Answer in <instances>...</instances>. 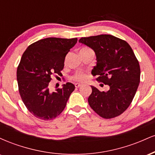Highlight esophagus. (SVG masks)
Segmentation results:
<instances>
[{
  "label": "esophagus",
  "mask_w": 155,
  "mask_h": 155,
  "mask_svg": "<svg viewBox=\"0 0 155 155\" xmlns=\"http://www.w3.org/2000/svg\"><path fill=\"white\" fill-rule=\"evenodd\" d=\"M81 85H82V84H79V83H76V84H75V87H76V88L80 87H81Z\"/></svg>",
  "instance_id": "obj_1"
}]
</instances>
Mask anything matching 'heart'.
<instances>
[{"mask_svg":"<svg viewBox=\"0 0 155 155\" xmlns=\"http://www.w3.org/2000/svg\"><path fill=\"white\" fill-rule=\"evenodd\" d=\"M88 49V48H83V49H81V50H82V49ZM86 79H87L86 74H84L83 72L76 73L74 76V79L78 81H84Z\"/></svg>","mask_w":155,"mask_h":155,"instance_id":"heart-1","label":"heart"}]
</instances>
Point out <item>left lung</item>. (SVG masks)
I'll list each match as a JSON object with an SVG mask.
<instances>
[{
    "instance_id": "left-lung-1",
    "label": "left lung",
    "mask_w": 155,
    "mask_h": 155,
    "mask_svg": "<svg viewBox=\"0 0 155 155\" xmlns=\"http://www.w3.org/2000/svg\"><path fill=\"white\" fill-rule=\"evenodd\" d=\"M79 42L95 51L97 62L92 74L109 86L107 92L91 86L90 107L103 118L119 116L129 107L140 82L139 63L132 48L125 41L111 35L84 37Z\"/></svg>"
}]
</instances>
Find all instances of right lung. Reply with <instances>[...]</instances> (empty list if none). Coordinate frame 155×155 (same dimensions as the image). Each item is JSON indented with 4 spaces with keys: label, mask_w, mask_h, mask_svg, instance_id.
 Listing matches in <instances>:
<instances>
[{
    "label": "right lung",
    "mask_w": 155,
    "mask_h": 155,
    "mask_svg": "<svg viewBox=\"0 0 155 155\" xmlns=\"http://www.w3.org/2000/svg\"><path fill=\"white\" fill-rule=\"evenodd\" d=\"M76 42V38H47L32 44L23 53L17 71L19 92L28 111L40 120L59 116L75 90L67 82L50 92L49 84L51 75H61L65 56Z\"/></svg>",
    "instance_id": "add662e5"
}]
</instances>
